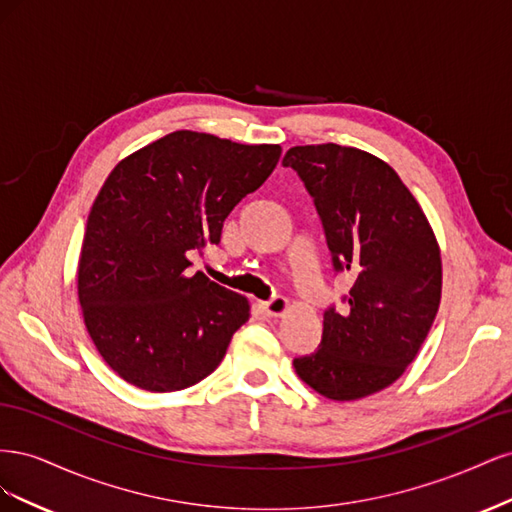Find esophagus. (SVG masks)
Returning a JSON list of instances; mask_svg holds the SVG:
<instances>
[{
	"mask_svg": "<svg viewBox=\"0 0 512 512\" xmlns=\"http://www.w3.org/2000/svg\"><path fill=\"white\" fill-rule=\"evenodd\" d=\"M262 309H265V314L271 316V318L284 316L286 309H288V299H284V297H273V299L262 303Z\"/></svg>",
	"mask_w": 512,
	"mask_h": 512,
	"instance_id": "obj_1",
	"label": "esophagus"
}]
</instances>
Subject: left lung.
<instances>
[{"instance_id": "8db88e82", "label": "left lung", "mask_w": 512, "mask_h": 512, "mask_svg": "<svg viewBox=\"0 0 512 512\" xmlns=\"http://www.w3.org/2000/svg\"><path fill=\"white\" fill-rule=\"evenodd\" d=\"M282 164L314 198L333 271L352 277L344 309H324L318 348L292 365L329 399L382 391L414 361L438 314V241L404 181L367 151L305 145Z\"/></svg>"}]
</instances>
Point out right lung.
<instances>
[{
  "label": "right lung",
  "mask_w": 512,
  "mask_h": 512,
  "mask_svg": "<svg viewBox=\"0 0 512 512\" xmlns=\"http://www.w3.org/2000/svg\"><path fill=\"white\" fill-rule=\"evenodd\" d=\"M280 145L179 130L121 160L91 207L79 260L85 327L117 376L151 393L207 378L250 318L241 294L188 271L269 179Z\"/></svg>",
  "instance_id": "obj_1"
}]
</instances>
